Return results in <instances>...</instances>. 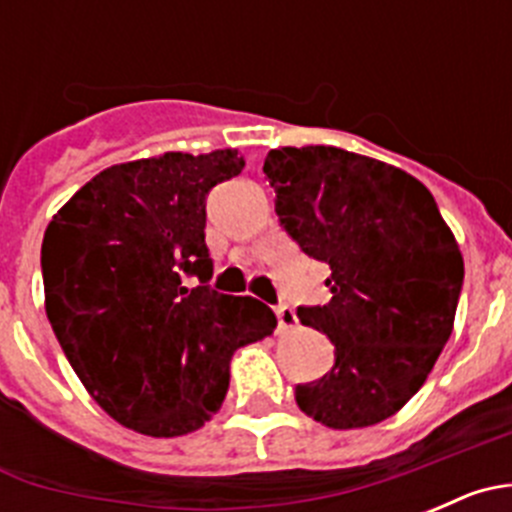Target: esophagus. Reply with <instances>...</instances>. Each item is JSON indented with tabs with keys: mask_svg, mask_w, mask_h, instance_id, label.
I'll use <instances>...</instances> for the list:
<instances>
[{
	"mask_svg": "<svg viewBox=\"0 0 512 512\" xmlns=\"http://www.w3.org/2000/svg\"><path fill=\"white\" fill-rule=\"evenodd\" d=\"M274 312H277L279 330H292V328H297V315H295V310H292V307L279 305Z\"/></svg>",
	"mask_w": 512,
	"mask_h": 512,
	"instance_id": "obj_1",
	"label": "esophagus"
}]
</instances>
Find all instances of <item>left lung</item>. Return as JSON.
Masks as SVG:
<instances>
[{
    "mask_svg": "<svg viewBox=\"0 0 512 512\" xmlns=\"http://www.w3.org/2000/svg\"><path fill=\"white\" fill-rule=\"evenodd\" d=\"M264 174L284 230L330 266V302L297 318L330 338L336 364L297 384V405L336 431L382 423L423 387L454 330L459 243L433 194L377 158L287 146L269 151Z\"/></svg>",
    "mask_w": 512,
    "mask_h": 512,
    "instance_id": "8db88e82",
    "label": "left lung"
}]
</instances>
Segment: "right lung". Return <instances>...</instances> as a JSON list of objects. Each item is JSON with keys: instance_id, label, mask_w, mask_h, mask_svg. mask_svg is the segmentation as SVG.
<instances>
[{"instance_id": "1", "label": "right lung", "mask_w": 512, "mask_h": 512, "mask_svg": "<svg viewBox=\"0 0 512 512\" xmlns=\"http://www.w3.org/2000/svg\"><path fill=\"white\" fill-rule=\"evenodd\" d=\"M243 166L235 148L110 166L45 228L53 333L99 408L143 436L202 428L223 405L235 351L277 328L264 302L207 284V194Z\"/></svg>"}]
</instances>
